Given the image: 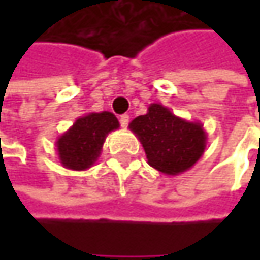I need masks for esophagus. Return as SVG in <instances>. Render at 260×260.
<instances>
[{"mask_svg":"<svg viewBox=\"0 0 260 260\" xmlns=\"http://www.w3.org/2000/svg\"><path fill=\"white\" fill-rule=\"evenodd\" d=\"M120 126L122 128H128V125H129V116L128 114H123V116H120Z\"/></svg>","mask_w":260,"mask_h":260,"instance_id":"1","label":"esophagus"}]
</instances>
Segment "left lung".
<instances>
[{
	"instance_id": "8db88e82",
	"label": "left lung",
	"mask_w": 260,
	"mask_h": 260,
	"mask_svg": "<svg viewBox=\"0 0 260 260\" xmlns=\"http://www.w3.org/2000/svg\"><path fill=\"white\" fill-rule=\"evenodd\" d=\"M129 129L140 140L150 167L176 176L189 170L205 153L206 132L200 122L185 120L161 104L135 117Z\"/></svg>"
}]
</instances>
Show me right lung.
<instances>
[{"label": "right lung", "instance_id": "obj_1", "mask_svg": "<svg viewBox=\"0 0 260 260\" xmlns=\"http://www.w3.org/2000/svg\"><path fill=\"white\" fill-rule=\"evenodd\" d=\"M119 126L117 117L110 111L88 113L78 117L55 141L61 166L78 172L90 169L101 156L107 135Z\"/></svg>", "mask_w": 260, "mask_h": 260}]
</instances>
